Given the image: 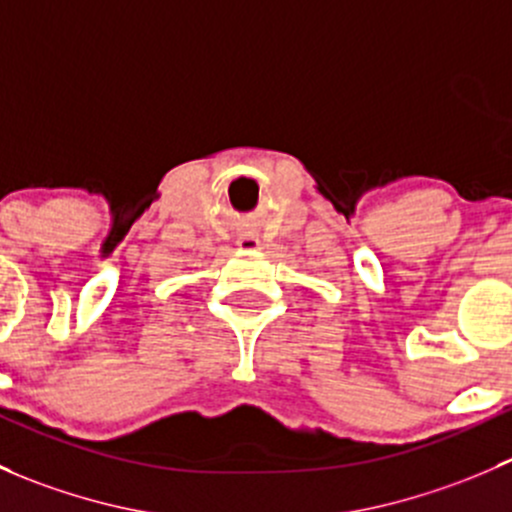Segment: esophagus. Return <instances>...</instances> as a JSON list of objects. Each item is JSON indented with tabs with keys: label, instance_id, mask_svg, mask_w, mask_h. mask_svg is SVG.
Masks as SVG:
<instances>
[{
	"label": "esophagus",
	"instance_id": "esophagus-1",
	"mask_svg": "<svg viewBox=\"0 0 512 512\" xmlns=\"http://www.w3.org/2000/svg\"><path fill=\"white\" fill-rule=\"evenodd\" d=\"M237 247L245 252H257L262 247L260 235L255 230H240L237 232Z\"/></svg>",
	"mask_w": 512,
	"mask_h": 512
}]
</instances>
